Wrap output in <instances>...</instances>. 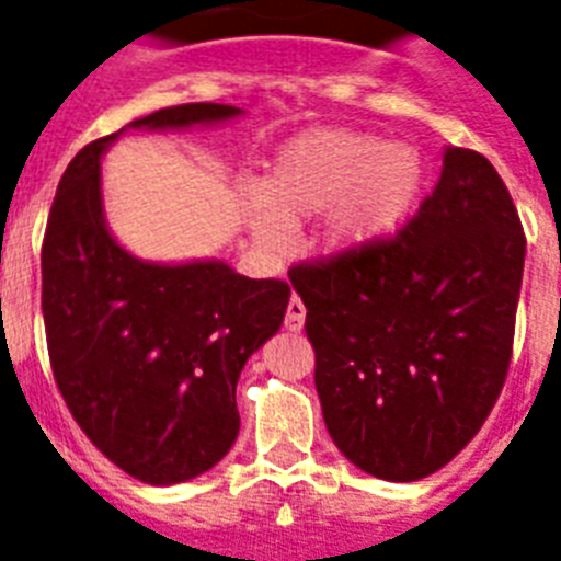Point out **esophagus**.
<instances>
[{
	"label": "esophagus",
	"instance_id": "esophagus-1",
	"mask_svg": "<svg viewBox=\"0 0 561 561\" xmlns=\"http://www.w3.org/2000/svg\"><path fill=\"white\" fill-rule=\"evenodd\" d=\"M304 321H307V307L300 304V298H295V295H291L289 307H286L284 327L289 332H300V330H304Z\"/></svg>",
	"mask_w": 561,
	"mask_h": 561
}]
</instances>
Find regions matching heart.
<instances>
[{"label":"heart","mask_w":561,"mask_h":561,"mask_svg":"<svg viewBox=\"0 0 561 561\" xmlns=\"http://www.w3.org/2000/svg\"><path fill=\"white\" fill-rule=\"evenodd\" d=\"M421 183L419 157L404 146L344 128H318L277 154L263 178L261 197L247 206L254 240L270 252L289 243L286 226L304 224L327 208V240L358 247L401 220Z\"/></svg>","instance_id":"obj_1"}]
</instances>
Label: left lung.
<instances>
[{
  "label": "left lung",
  "mask_w": 561,
  "mask_h": 561,
  "mask_svg": "<svg viewBox=\"0 0 561 561\" xmlns=\"http://www.w3.org/2000/svg\"><path fill=\"white\" fill-rule=\"evenodd\" d=\"M525 243L488 157L447 148L438 186L396 234L289 272L323 421L364 473L424 479L488 421L511 369Z\"/></svg>",
  "instance_id": "1"
}]
</instances>
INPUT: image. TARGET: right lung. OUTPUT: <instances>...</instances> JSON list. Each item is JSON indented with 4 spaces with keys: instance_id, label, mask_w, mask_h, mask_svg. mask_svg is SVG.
<instances>
[{
    "instance_id": "1",
    "label": "right lung",
    "mask_w": 561,
    "mask_h": 561,
    "mask_svg": "<svg viewBox=\"0 0 561 561\" xmlns=\"http://www.w3.org/2000/svg\"><path fill=\"white\" fill-rule=\"evenodd\" d=\"M234 114L186 103L131 125L183 128ZM114 137L88 142L59 180L42 238V318L73 421L119 470L160 488L206 473L231 450L240 369L280 330L291 289L226 263L154 266L119 249L100 201V157Z\"/></svg>"
}]
</instances>
